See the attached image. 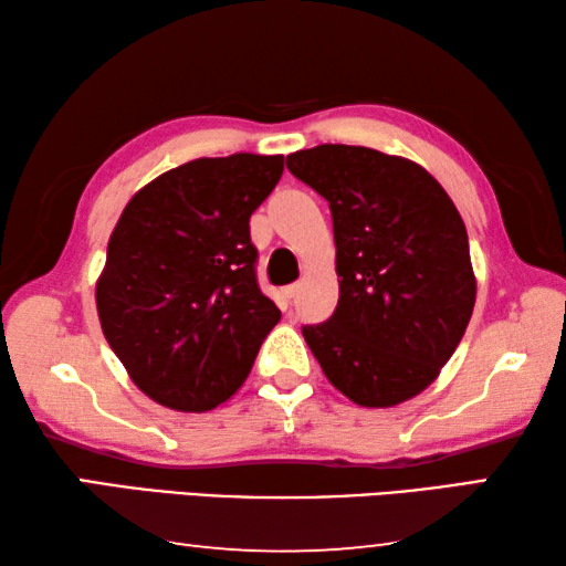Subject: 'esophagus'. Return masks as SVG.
<instances>
[{
  "mask_svg": "<svg viewBox=\"0 0 566 566\" xmlns=\"http://www.w3.org/2000/svg\"><path fill=\"white\" fill-rule=\"evenodd\" d=\"M300 286H302L300 282H294V284H290V286H284V296H286V300H290V302H292V300H294V296H296V294H300Z\"/></svg>",
  "mask_w": 566,
  "mask_h": 566,
  "instance_id": "34e87169",
  "label": "esophagus"
}]
</instances>
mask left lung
I'll use <instances>...</instances> for the list:
<instances>
[{
	"label": "left lung",
	"mask_w": 566,
	"mask_h": 566,
	"mask_svg": "<svg viewBox=\"0 0 566 566\" xmlns=\"http://www.w3.org/2000/svg\"><path fill=\"white\" fill-rule=\"evenodd\" d=\"M286 169L327 199L339 302L302 334L327 379L361 407L429 387L474 310L462 217L427 169L369 147L319 145Z\"/></svg>",
	"instance_id": "1"
}]
</instances>
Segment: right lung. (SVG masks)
<instances>
[{"label": "right lung", "mask_w": 566, "mask_h": 566, "mask_svg": "<svg viewBox=\"0 0 566 566\" xmlns=\"http://www.w3.org/2000/svg\"><path fill=\"white\" fill-rule=\"evenodd\" d=\"M282 171V155L202 157L165 171L124 207L97 282V312L112 352L159 405H222L280 322L256 284L249 217Z\"/></svg>", "instance_id": "right-lung-1"}]
</instances>
